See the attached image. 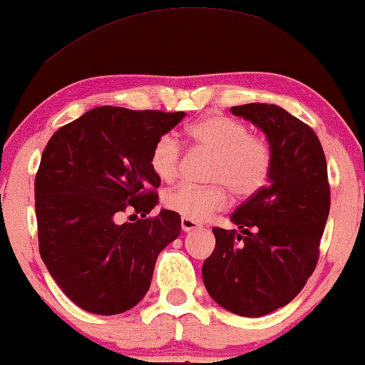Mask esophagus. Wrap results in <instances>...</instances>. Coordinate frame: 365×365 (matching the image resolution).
<instances>
[{"label": "esophagus", "instance_id": "1", "mask_svg": "<svg viewBox=\"0 0 365 365\" xmlns=\"http://www.w3.org/2000/svg\"><path fill=\"white\" fill-rule=\"evenodd\" d=\"M200 224L195 220H190V218H181V229L184 232H190V230H195V229H200Z\"/></svg>", "mask_w": 365, "mask_h": 365}]
</instances>
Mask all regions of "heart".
I'll use <instances>...</instances> for the list:
<instances>
[{
  "mask_svg": "<svg viewBox=\"0 0 365 365\" xmlns=\"http://www.w3.org/2000/svg\"><path fill=\"white\" fill-rule=\"evenodd\" d=\"M186 136L192 143L213 153L210 186L179 184L164 196L165 207L190 220H207L213 213L229 207L230 190L239 196H250L267 181L272 153L258 136L250 135L242 123L225 115H207L187 126ZM181 147L173 135L160 136L150 153V167L160 181L178 178Z\"/></svg>",
  "mask_w": 365,
  "mask_h": 365,
  "instance_id": "heart-1",
  "label": "heart"
}]
</instances>
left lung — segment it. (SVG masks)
Instances as JSON below:
<instances>
[{"mask_svg": "<svg viewBox=\"0 0 365 365\" xmlns=\"http://www.w3.org/2000/svg\"><path fill=\"white\" fill-rule=\"evenodd\" d=\"M230 113L264 133L272 165L267 186L230 215L241 232L213 227L201 275L218 306L258 318L287 306L314 272L329 213L327 157L316 133L282 107L255 102Z\"/></svg>", "mask_w": 365, "mask_h": 365, "instance_id": "1", "label": "left lung"}]
</instances>
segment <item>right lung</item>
Segmentation results:
<instances>
[{"instance_id":"1","label":"right lung","mask_w":365,"mask_h":365,"mask_svg":"<svg viewBox=\"0 0 365 365\" xmlns=\"http://www.w3.org/2000/svg\"><path fill=\"white\" fill-rule=\"evenodd\" d=\"M184 113L101 106L59 128L36 175L38 251L51 277L81 309L121 314L148 292L158 252L178 239L181 217L155 208V141ZM142 213L130 225L118 213Z\"/></svg>"}]
</instances>
